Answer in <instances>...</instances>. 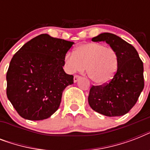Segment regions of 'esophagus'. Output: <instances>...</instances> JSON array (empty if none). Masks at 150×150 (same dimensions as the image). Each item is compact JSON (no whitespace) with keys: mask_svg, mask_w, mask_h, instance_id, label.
<instances>
[{"mask_svg":"<svg viewBox=\"0 0 150 150\" xmlns=\"http://www.w3.org/2000/svg\"><path fill=\"white\" fill-rule=\"evenodd\" d=\"M81 79V76H79V75H75V76H74V82H77L79 80Z\"/></svg>","mask_w":150,"mask_h":150,"instance_id":"1","label":"esophagus"}]
</instances>
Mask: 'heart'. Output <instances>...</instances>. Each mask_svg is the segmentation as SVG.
Segmentation results:
<instances>
[{"mask_svg": "<svg viewBox=\"0 0 150 150\" xmlns=\"http://www.w3.org/2000/svg\"><path fill=\"white\" fill-rule=\"evenodd\" d=\"M67 70L71 73L83 71L97 85H104L114 78L118 67V58L115 50L103 44L89 43L78 47L74 53L64 57Z\"/></svg>", "mask_w": 150, "mask_h": 150, "instance_id": "heart-1", "label": "heart"}]
</instances>
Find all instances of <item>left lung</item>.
<instances>
[{
  "mask_svg": "<svg viewBox=\"0 0 150 150\" xmlns=\"http://www.w3.org/2000/svg\"><path fill=\"white\" fill-rule=\"evenodd\" d=\"M92 41L108 43L117 54L118 67L108 83L91 87L89 106L105 116L125 115L135 106L144 88L143 63L135 47L114 34L103 33Z\"/></svg>",
  "mask_w": 150,
  "mask_h": 150,
  "instance_id": "left-lung-1",
  "label": "left lung"
}]
</instances>
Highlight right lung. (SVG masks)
Wrapping results in <instances>:
<instances>
[{"label": "right lung", "instance_id": "add662e5", "mask_svg": "<svg viewBox=\"0 0 150 150\" xmlns=\"http://www.w3.org/2000/svg\"><path fill=\"white\" fill-rule=\"evenodd\" d=\"M73 42L41 34L13 56L7 71V96L18 114L27 120L50 117L59 108L62 93L73 84L64 72V57Z\"/></svg>", "mask_w": 150, "mask_h": 150}]
</instances>
